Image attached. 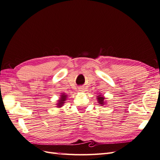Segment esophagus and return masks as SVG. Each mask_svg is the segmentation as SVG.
<instances>
[{"mask_svg":"<svg viewBox=\"0 0 160 160\" xmlns=\"http://www.w3.org/2000/svg\"><path fill=\"white\" fill-rule=\"evenodd\" d=\"M79 91L81 92H83L85 91V88L83 87H80V88H79Z\"/></svg>","mask_w":160,"mask_h":160,"instance_id":"34e87169","label":"esophagus"}]
</instances>
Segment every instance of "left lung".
I'll return each instance as SVG.
<instances>
[{
	"instance_id": "8db88e82",
	"label": "left lung",
	"mask_w": 160,
	"mask_h": 160,
	"mask_svg": "<svg viewBox=\"0 0 160 160\" xmlns=\"http://www.w3.org/2000/svg\"><path fill=\"white\" fill-rule=\"evenodd\" d=\"M97 99H98V103H99V105H101V106L102 105H103L104 104H105V98L103 96V95H98V97H97Z\"/></svg>"
}]
</instances>
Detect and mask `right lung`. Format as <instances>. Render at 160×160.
<instances>
[{
  "instance_id": "1",
  "label": "right lung",
  "mask_w": 160,
  "mask_h": 160,
  "mask_svg": "<svg viewBox=\"0 0 160 160\" xmlns=\"http://www.w3.org/2000/svg\"><path fill=\"white\" fill-rule=\"evenodd\" d=\"M59 100H58V103H57V108H61L62 105L64 104V103L65 102V101L67 99V95H65V93H61V97H60Z\"/></svg>"
}]
</instances>
